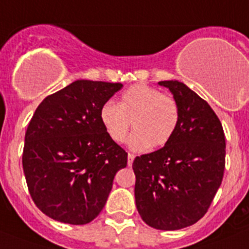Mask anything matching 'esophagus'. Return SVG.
<instances>
[{"label":"esophagus","mask_w":249,"mask_h":249,"mask_svg":"<svg viewBox=\"0 0 249 249\" xmlns=\"http://www.w3.org/2000/svg\"><path fill=\"white\" fill-rule=\"evenodd\" d=\"M128 165L131 166L132 165V163H133V159H135V155H133V154H131V153H128Z\"/></svg>","instance_id":"1"}]
</instances>
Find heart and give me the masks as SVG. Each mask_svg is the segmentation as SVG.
I'll return each mask as SVG.
<instances>
[{
    "label": "heart",
    "instance_id": "b5f03b06",
    "mask_svg": "<svg viewBox=\"0 0 249 249\" xmlns=\"http://www.w3.org/2000/svg\"><path fill=\"white\" fill-rule=\"evenodd\" d=\"M99 120L114 142H123L131 122L135 132L128 140L131 149L165 146L174 136L180 121L178 100L146 84H136L122 92L118 104L108 100L102 106Z\"/></svg>",
    "mask_w": 249,
    "mask_h": 249
}]
</instances>
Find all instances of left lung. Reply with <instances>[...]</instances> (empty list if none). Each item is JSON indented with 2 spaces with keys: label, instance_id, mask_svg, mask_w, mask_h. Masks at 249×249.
I'll return each instance as SVG.
<instances>
[{
  "label": "left lung",
  "instance_id": "8db88e82",
  "mask_svg": "<svg viewBox=\"0 0 249 249\" xmlns=\"http://www.w3.org/2000/svg\"><path fill=\"white\" fill-rule=\"evenodd\" d=\"M180 107L174 136L161 149L133 160L140 216L160 231L197 223L207 213L225 169V135L211 107L183 83L160 81Z\"/></svg>",
  "mask_w": 249,
  "mask_h": 249
}]
</instances>
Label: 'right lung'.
<instances>
[{"label": "right lung", "instance_id": "add662e5", "mask_svg": "<svg viewBox=\"0 0 249 249\" xmlns=\"http://www.w3.org/2000/svg\"><path fill=\"white\" fill-rule=\"evenodd\" d=\"M120 83L77 80L43 100L25 132L22 169L29 194L53 220L84 225L94 220L127 165V153L99 120Z\"/></svg>", "mask_w": 249, "mask_h": 249}]
</instances>
